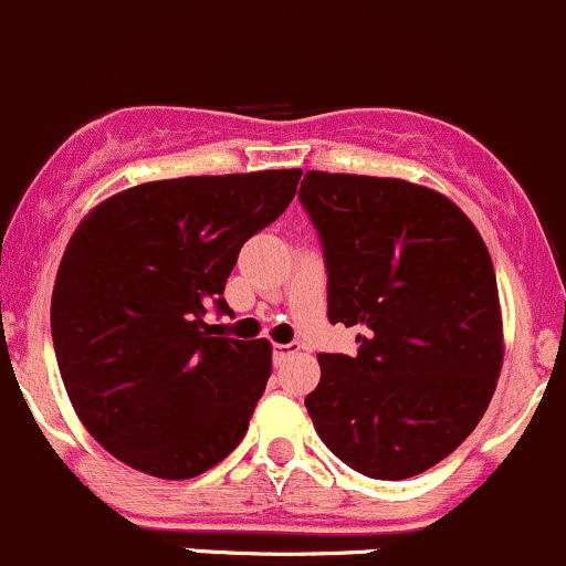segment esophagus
<instances>
[{"instance_id": "1", "label": "esophagus", "mask_w": 566, "mask_h": 566, "mask_svg": "<svg viewBox=\"0 0 566 566\" xmlns=\"http://www.w3.org/2000/svg\"><path fill=\"white\" fill-rule=\"evenodd\" d=\"M296 352H300V343H275V352H272V357H275V365H281L289 357H294Z\"/></svg>"}]
</instances>
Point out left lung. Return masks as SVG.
<instances>
[{
	"label": "left lung",
	"mask_w": 566,
	"mask_h": 566,
	"mask_svg": "<svg viewBox=\"0 0 566 566\" xmlns=\"http://www.w3.org/2000/svg\"><path fill=\"white\" fill-rule=\"evenodd\" d=\"M300 198L322 234L332 324L359 352L318 354L305 398L318 436L373 480H409L458 450L504 363L491 253L439 190L389 177L307 171Z\"/></svg>",
	"instance_id": "8db88e82"
}]
</instances>
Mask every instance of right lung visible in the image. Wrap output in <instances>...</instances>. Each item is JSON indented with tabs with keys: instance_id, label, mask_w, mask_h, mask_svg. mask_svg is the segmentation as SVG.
<instances>
[{
	"instance_id": "right-lung-1",
	"label": "right lung",
	"mask_w": 566,
	"mask_h": 566,
	"mask_svg": "<svg viewBox=\"0 0 566 566\" xmlns=\"http://www.w3.org/2000/svg\"><path fill=\"white\" fill-rule=\"evenodd\" d=\"M300 168L144 182L90 209L51 296L67 398L130 469L190 480L248 433L272 373L270 340L218 337L240 248L296 193Z\"/></svg>"
}]
</instances>
